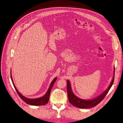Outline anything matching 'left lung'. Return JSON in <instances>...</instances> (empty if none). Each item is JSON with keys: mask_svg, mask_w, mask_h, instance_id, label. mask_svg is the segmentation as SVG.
<instances>
[{"mask_svg": "<svg viewBox=\"0 0 123 123\" xmlns=\"http://www.w3.org/2000/svg\"><path fill=\"white\" fill-rule=\"evenodd\" d=\"M114 75L115 68L114 70V76L113 80L112 81H111L110 85L107 89V90L105 91L102 94L97 97L96 98L91 100H84L75 96L72 92L70 82L68 80H67V93L69 102L74 106L80 108H90L96 106L99 103L101 102L103 99H104V98L108 93V91H109L110 89L111 88V86H112L114 82Z\"/></svg>", "mask_w": 123, "mask_h": 123, "instance_id": "obj_1", "label": "left lung"}]
</instances>
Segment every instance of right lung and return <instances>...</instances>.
<instances>
[{"mask_svg": "<svg viewBox=\"0 0 123 123\" xmlns=\"http://www.w3.org/2000/svg\"><path fill=\"white\" fill-rule=\"evenodd\" d=\"M11 80H12V83L13 84L14 87L15 89V90H16L17 93L18 94V96H19V97L21 98V99L24 101L25 103L30 105H36V106H39V105H45L46 104H47L49 100V96H50V92H51V90L52 89V87L53 85V84H54V83L55 82L56 80H57V77H55V79L53 80V81H52L49 89L48 91L47 92V93L46 94V95H44V96L40 98H34V99H30V98H25V97H24V96L22 95L17 90V89L16 88L13 80H12V75H11Z\"/></svg>", "mask_w": 123, "mask_h": 123, "instance_id": "1", "label": "right lung"}]
</instances>
